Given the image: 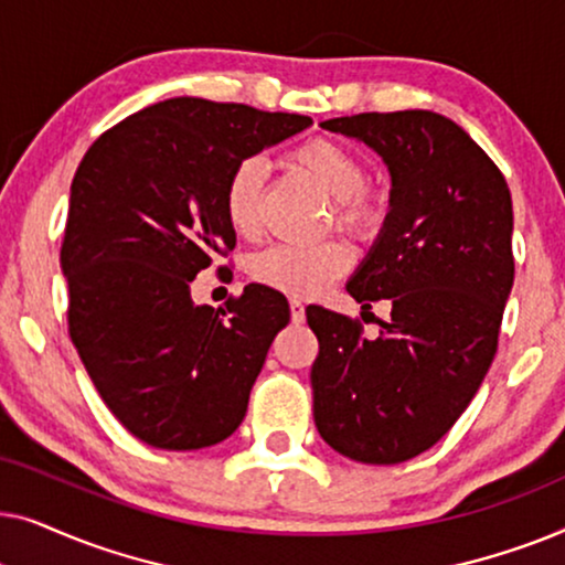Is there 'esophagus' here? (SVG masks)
Listing matches in <instances>:
<instances>
[{
	"label": "esophagus",
	"instance_id": "obj_1",
	"mask_svg": "<svg viewBox=\"0 0 565 565\" xmlns=\"http://www.w3.org/2000/svg\"><path fill=\"white\" fill-rule=\"evenodd\" d=\"M290 319H292V323H303L306 321V306L300 303L298 298H290Z\"/></svg>",
	"mask_w": 565,
	"mask_h": 565
}]
</instances>
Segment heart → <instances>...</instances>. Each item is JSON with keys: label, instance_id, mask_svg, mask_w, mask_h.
Returning <instances> with one entry per match:
<instances>
[{"label": "heart", "instance_id": "heart-1", "mask_svg": "<svg viewBox=\"0 0 565 565\" xmlns=\"http://www.w3.org/2000/svg\"><path fill=\"white\" fill-rule=\"evenodd\" d=\"M288 161L331 198V221L354 238L377 234L385 218V195L365 182V164L350 146L327 136H313L292 146ZM262 190L265 167L259 159L236 161L223 184V215L238 236L262 234ZM352 265L344 244L327 238L316 244H275L252 259L249 273L259 285L296 298H311L339 280Z\"/></svg>", "mask_w": 565, "mask_h": 565}]
</instances>
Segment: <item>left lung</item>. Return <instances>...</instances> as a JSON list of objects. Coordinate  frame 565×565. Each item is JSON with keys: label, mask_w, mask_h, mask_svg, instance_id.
Segmentation results:
<instances>
[{"label": "left lung", "mask_w": 565, "mask_h": 565, "mask_svg": "<svg viewBox=\"0 0 565 565\" xmlns=\"http://www.w3.org/2000/svg\"><path fill=\"white\" fill-rule=\"evenodd\" d=\"M381 153L391 213L347 292L391 316L308 306L319 339L313 422L323 443L367 466H396L439 443L481 388L514 282L512 195L489 153L445 115L360 113L321 122Z\"/></svg>", "instance_id": "1"}]
</instances>
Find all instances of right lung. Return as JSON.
I'll return each instance as SVG.
<instances>
[{"instance_id":"obj_1","label":"right lung","mask_w":565,"mask_h":565,"mask_svg":"<svg viewBox=\"0 0 565 565\" xmlns=\"http://www.w3.org/2000/svg\"><path fill=\"white\" fill-rule=\"evenodd\" d=\"M311 122L174 97L128 115L84 153L61 242L68 337L141 443L200 450L242 424L269 344L290 321L288 300L246 285L213 311L192 303L190 282L236 246L223 215L236 161Z\"/></svg>"}]
</instances>
